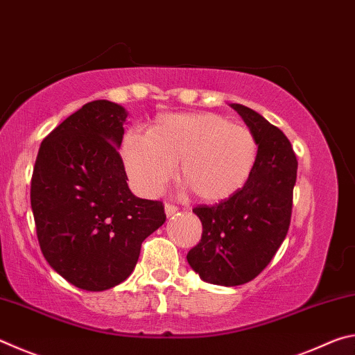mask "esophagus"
Segmentation results:
<instances>
[{"mask_svg":"<svg viewBox=\"0 0 355 355\" xmlns=\"http://www.w3.org/2000/svg\"><path fill=\"white\" fill-rule=\"evenodd\" d=\"M164 211H166L167 218H172V216H175V213L178 211V208L175 205H171V203H166Z\"/></svg>","mask_w":355,"mask_h":355,"instance_id":"1","label":"esophagus"}]
</instances>
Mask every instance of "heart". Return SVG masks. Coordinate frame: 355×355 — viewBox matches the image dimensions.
I'll list each match as a JSON object with an SVG mask.
<instances>
[{
	"label": "heart",
	"mask_w": 355,
	"mask_h": 355,
	"mask_svg": "<svg viewBox=\"0 0 355 355\" xmlns=\"http://www.w3.org/2000/svg\"><path fill=\"white\" fill-rule=\"evenodd\" d=\"M254 133L213 112L166 114L150 133L130 130L122 156L135 188L158 196L182 161V178L202 200L225 199L248 182L257 161Z\"/></svg>",
	"instance_id": "heart-1"
}]
</instances>
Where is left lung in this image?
Masks as SVG:
<instances>
[{
    "mask_svg": "<svg viewBox=\"0 0 355 355\" xmlns=\"http://www.w3.org/2000/svg\"><path fill=\"white\" fill-rule=\"evenodd\" d=\"M258 146L248 182L218 205L192 209L202 222V239L186 260L213 285L236 286L255 279L288 233L297 161L282 131L250 107L230 105Z\"/></svg>",
    "mask_w": 355,
    "mask_h": 355,
    "instance_id": "8db88e82",
    "label": "left lung"
}]
</instances>
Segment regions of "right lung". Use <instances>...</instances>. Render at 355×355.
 <instances>
[{
	"label": "right lung",
	"mask_w": 355,
	"mask_h": 355,
	"mask_svg": "<svg viewBox=\"0 0 355 355\" xmlns=\"http://www.w3.org/2000/svg\"><path fill=\"white\" fill-rule=\"evenodd\" d=\"M128 112L95 100L40 144L31 208L48 264L71 285L105 291L130 277L144 239L164 224L161 202L130 191L117 148Z\"/></svg>",
	"instance_id": "right-lung-1"
}]
</instances>
